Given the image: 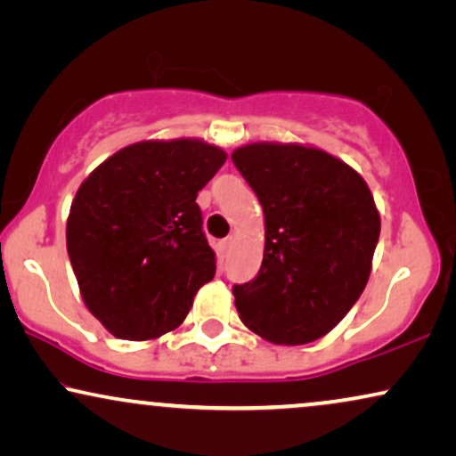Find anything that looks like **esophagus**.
<instances>
[{
	"instance_id": "obj_1",
	"label": "esophagus",
	"mask_w": 456,
	"mask_h": 456,
	"mask_svg": "<svg viewBox=\"0 0 456 456\" xmlns=\"http://www.w3.org/2000/svg\"><path fill=\"white\" fill-rule=\"evenodd\" d=\"M232 244H233V235H229V238H224L221 241V254H223V256L229 252V248H232Z\"/></svg>"
}]
</instances>
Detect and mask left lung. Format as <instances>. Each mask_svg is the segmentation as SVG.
Returning <instances> with one entry per match:
<instances>
[{
  "instance_id": "obj_1",
  "label": "left lung",
  "mask_w": 456,
  "mask_h": 456,
  "mask_svg": "<svg viewBox=\"0 0 456 456\" xmlns=\"http://www.w3.org/2000/svg\"><path fill=\"white\" fill-rule=\"evenodd\" d=\"M265 212V256L233 285L248 330L300 346L330 333L365 289L379 212L365 179L323 150L250 143L232 154Z\"/></svg>"
}]
</instances>
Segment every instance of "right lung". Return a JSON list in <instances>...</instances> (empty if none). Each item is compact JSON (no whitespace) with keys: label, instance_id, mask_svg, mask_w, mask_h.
I'll list each match as a JSON object with an SVG mask.
<instances>
[{"label":"right lung","instance_id":"right-lung-1","mask_svg":"<svg viewBox=\"0 0 456 456\" xmlns=\"http://www.w3.org/2000/svg\"><path fill=\"white\" fill-rule=\"evenodd\" d=\"M224 160L200 139L139 142L78 187L66 248L85 305L112 336L142 342L173 331L215 277L196 198Z\"/></svg>","mask_w":456,"mask_h":456}]
</instances>
